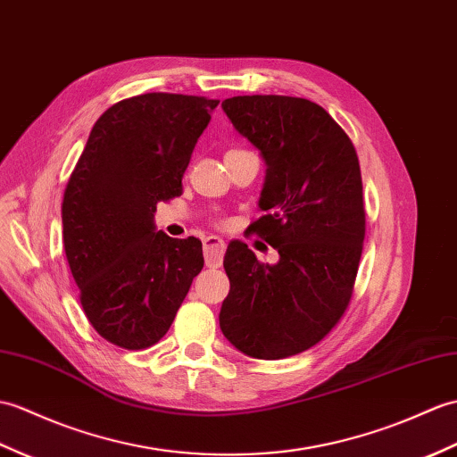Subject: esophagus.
<instances>
[{
    "label": "esophagus",
    "instance_id": "obj_1",
    "mask_svg": "<svg viewBox=\"0 0 457 457\" xmlns=\"http://www.w3.org/2000/svg\"><path fill=\"white\" fill-rule=\"evenodd\" d=\"M224 253H226V243L224 239H220L216 236H208L204 239V259H206V267L210 269H218L221 261H224Z\"/></svg>",
    "mask_w": 457,
    "mask_h": 457
}]
</instances>
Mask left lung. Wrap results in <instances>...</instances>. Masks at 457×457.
<instances>
[{"label":"left lung","instance_id":"obj_1","mask_svg":"<svg viewBox=\"0 0 457 457\" xmlns=\"http://www.w3.org/2000/svg\"><path fill=\"white\" fill-rule=\"evenodd\" d=\"M221 109L267 165L259 198L267 214L251 229L280 259L264 264L243 241L229 243L220 328L243 354L288 358L320 343L353 295L366 233L358 155L331 114L307 99L243 95Z\"/></svg>","mask_w":457,"mask_h":457}]
</instances>
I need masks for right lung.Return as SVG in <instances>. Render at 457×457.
I'll list each match as a JSON object with an SVG mask.
<instances>
[{"instance_id": "1", "label": "right lung", "mask_w": 457, "mask_h": 457, "mask_svg": "<svg viewBox=\"0 0 457 457\" xmlns=\"http://www.w3.org/2000/svg\"><path fill=\"white\" fill-rule=\"evenodd\" d=\"M216 99L145 93L95 122L68 180L62 237L79 302L109 343L155 345L204 267L203 243L155 229L157 203L183 193V175Z\"/></svg>"}]
</instances>
